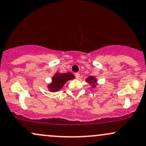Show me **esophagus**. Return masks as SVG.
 <instances>
[{
    "label": "esophagus",
    "mask_w": 146,
    "mask_h": 146,
    "mask_svg": "<svg viewBox=\"0 0 146 146\" xmlns=\"http://www.w3.org/2000/svg\"><path fill=\"white\" fill-rule=\"evenodd\" d=\"M75 78H76L77 79H79V78H80V73H76L75 74Z\"/></svg>",
    "instance_id": "34e87169"
}]
</instances>
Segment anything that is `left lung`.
I'll return each mask as SVG.
<instances>
[{
    "label": "left lung",
    "mask_w": 146,
    "mask_h": 146,
    "mask_svg": "<svg viewBox=\"0 0 146 146\" xmlns=\"http://www.w3.org/2000/svg\"><path fill=\"white\" fill-rule=\"evenodd\" d=\"M86 81L87 82H88L89 84H91V85L92 86V87L93 88H94V87H96V82H97V81H96V79L94 78V77H93V76H90V77H88V78H87V79H86Z\"/></svg>",
    "instance_id": "left-lung-1"
}]
</instances>
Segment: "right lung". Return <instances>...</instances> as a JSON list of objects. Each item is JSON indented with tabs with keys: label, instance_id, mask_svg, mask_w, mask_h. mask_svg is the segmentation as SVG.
Instances as JSON below:
<instances>
[{
	"label": "right lung",
	"instance_id": "add662e5",
	"mask_svg": "<svg viewBox=\"0 0 146 146\" xmlns=\"http://www.w3.org/2000/svg\"><path fill=\"white\" fill-rule=\"evenodd\" d=\"M75 78V75L70 72L66 73H56L52 77V83L48 85L49 90L51 92H57L62 89L63 86L68 80H73Z\"/></svg>",
	"mask_w": 146,
	"mask_h": 146
}]
</instances>
